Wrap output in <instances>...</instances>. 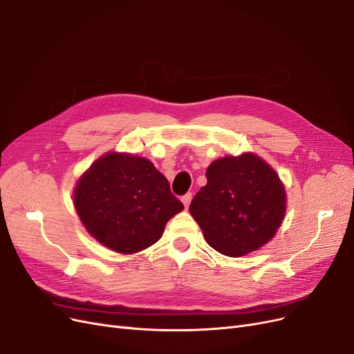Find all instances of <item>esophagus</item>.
Wrapping results in <instances>:
<instances>
[{"label": "esophagus", "instance_id": "1", "mask_svg": "<svg viewBox=\"0 0 354 354\" xmlns=\"http://www.w3.org/2000/svg\"><path fill=\"white\" fill-rule=\"evenodd\" d=\"M181 202L185 205V208H189V205L192 202V193H186L185 196H181Z\"/></svg>", "mask_w": 354, "mask_h": 354}]
</instances>
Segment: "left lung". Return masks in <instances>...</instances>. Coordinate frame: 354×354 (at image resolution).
I'll list each match as a JSON object with an SVG mask.
<instances>
[{
    "label": "left lung",
    "mask_w": 354,
    "mask_h": 354,
    "mask_svg": "<svg viewBox=\"0 0 354 354\" xmlns=\"http://www.w3.org/2000/svg\"><path fill=\"white\" fill-rule=\"evenodd\" d=\"M206 180L189 211L211 248L239 258L275 236L286 215V189L259 156L219 158L206 169Z\"/></svg>",
    "instance_id": "1"
}]
</instances>
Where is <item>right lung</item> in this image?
Instances as JSON below:
<instances>
[{
	"instance_id": "add662e5",
	"label": "right lung",
	"mask_w": 354,
	"mask_h": 354,
	"mask_svg": "<svg viewBox=\"0 0 354 354\" xmlns=\"http://www.w3.org/2000/svg\"><path fill=\"white\" fill-rule=\"evenodd\" d=\"M75 206L88 233L123 254L152 246L185 208L149 160L117 152L101 156L79 178Z\"/></svg>"
}]
</instances>
